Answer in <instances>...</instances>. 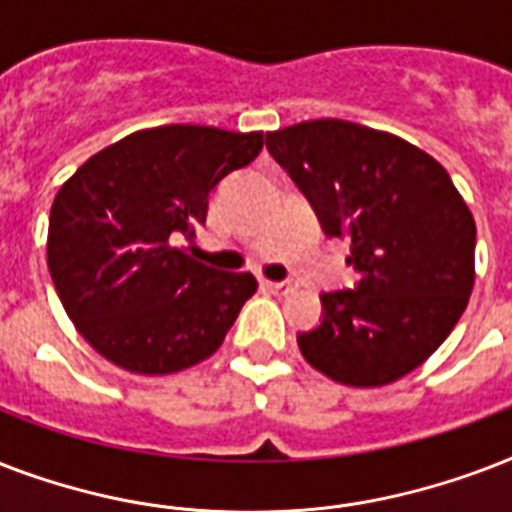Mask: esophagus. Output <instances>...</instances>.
<instances>
[{"instance_id": "obj_1", "label": "esophagus", "mask_w": 512, "mask_h": 512, "mask_svg": "<svg viewBox=\"0 0 512 512\" xmlns=\"http://www.w3.org/2000/svg\"><path fill=\"white\" fill-rule=\"evenodd\" d=\"M263 287L268 289V292L284 295V292H289V289H292V284H289V281H268V279H263Z\"/></svg>"}]
</instances>
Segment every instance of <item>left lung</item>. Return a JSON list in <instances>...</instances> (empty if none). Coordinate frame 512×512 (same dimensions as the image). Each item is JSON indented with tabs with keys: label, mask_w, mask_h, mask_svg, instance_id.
Listing matches in <instances>:
<instances>
[{
	"label": "left lung",
	"mask_w": 512,
	"mask_h": 512,
	"mask_svg": "<svg viewBox=\"0 0 512 512\" xmlns=\"http://www.w3.org/2000/svg\"><path fill=\"white\" fill-rule=\"evenodd\" d=\"M327 236L350 239L353 289L321 295L305 361L350 388L401 380L449 337L476 281V220L449 172L412 143L342 119L265 135Z\"/></svg>",
	"instance_id": "1"
}]
</instances>
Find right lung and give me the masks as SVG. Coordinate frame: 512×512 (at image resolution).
Listing matches in <instances>:
<instances>
[{
  "label": "right lung",
  "mask_w": 512,
  "mask_h": 512,
  "mask_svg": "<svg viewBox=\"0 0 512 512\" xmlns=\"http://www.w3.org/2000/svg\"><path fill=\"white\" fill-rule=\"evenodd\" d=\"M260 148L263 132L164 124L103 148L60 185L47 265L68 319L100 356L172 374L223 345L255 276L199 263L177 241L193 239L209 193Z\"/></svg>",
  "instance_id": "add662e5"
}]
</instances>
